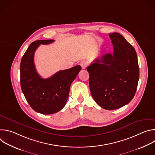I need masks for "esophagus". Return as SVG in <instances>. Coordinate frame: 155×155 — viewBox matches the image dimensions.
Instances as JSON below:
<instances>
[{
    "instance_id": "1",
    "label": "esophagus",
    "mask_w": 155,
    "mask_h": 155,
    "mask_svg": "<svg viewBox=\"0 0 155 155\" xmlns=\"http://www.w3.org/2000/svg\"><path fill=\"white\" fill-rule=\"evenodd\" d=\"M80 65H81V68H82L83 69H85V68H86V66H87V62L86 61H82L80 62Z\"/></svg>"
}]
</instances>
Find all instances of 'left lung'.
<instances>
[{"label": "left lung", "mask_w": 155, "mask_h": 155, "mask_svg": "<svg viewBox=\"0 0 155 155\" xmlns=\"http://www.w3.org/2000/svg\"><path fill=\"white\" fill-rule=\"evenodd\" d=\"M114 53L95 59L87 68L90 88L95 102L106 110H115L130 102L139 79L134 48L119 33L109 34Z\"/></svg>", "instance_id": "8db88e82"}]
</instances>
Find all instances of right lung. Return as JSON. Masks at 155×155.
<instances>
[{
    "mask_svg": "<svg viewBox=\"0 0 155 155\" xmlns=\"http://www.w3.org/2000/svg\"><path fill=\"white\" fill-rule=\"evenodd\" d=\"M53 41L54 40H40L32 42L20 64L22 91L32 108L44 115L57 113L64 108L69 97L71 83L81 69L78 65L60 71L48 78H42L35 69L34 53L40 44L48 45Z\"/></svg>",
    "mask_w": 155,
    "mask_h": 155,
    "instance_id": "add662e5",
    "label": "right lung"
}]
</instances>
